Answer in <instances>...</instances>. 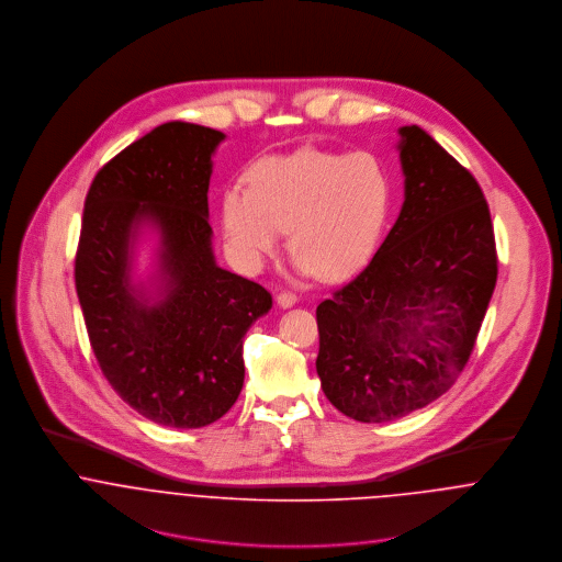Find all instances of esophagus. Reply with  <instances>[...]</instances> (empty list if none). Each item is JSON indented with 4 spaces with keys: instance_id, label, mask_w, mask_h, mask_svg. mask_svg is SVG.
Returning <instances> with one entry per match:
<instances>
[{
    "instance_id": "esophagus-1",
    "label": "esophagus",
    "mask_w": 562,
    "mask_h": 562,
    "mask_svg": "<svg viewBox=\"0 0 562 562\" xmlns=\"http://www.w3.org/2000/svg\"><path fill=\"white\" fill-rule=\"evenodd\" d=\"M299 303V296L294 294V292H281L279 296H277V305L281 307V310H290V307H294Z\"/></svg>"
}]
</instances>
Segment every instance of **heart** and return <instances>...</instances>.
<instances>
[{
  "instance_id": "obj_1",
  "label": "heart",
  "mask_w": 562,
  "mask_h": 562,
  "mask_svg": "<svg viewBox=\"0 0 562 562\" xmlns=\"http://www.w3.org/2000/svg\"><path fill=\"white\" fill-rule=\"evenodd\" d=\"M392 201V172L374 151L299 149L255 161L248 190H225L221 223L225 240L248 268L274 255L288 229L299 270L339 281L374 252Z\"/></svg>"
}]
</instances>
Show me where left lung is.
I'll list each match as a JSON object with an SVG mask.
<instances>
[{
    "label": "left lung",
    "instance_id": "obj_1",
    "mask_svg": "<svg viewBox=\"0 0 562 562\" xmlns=\"http://www.w3.org/2000/svg\"><path fill=\"white\" fill-rule=\"evenodd\" d=\"M398 134L401 216L372 261L316 310L322 392L368 424L404 417L454 385L497 281L474 175L422 127Z\"/></svg>",
    "mask_w": 562,
    "mask_h": 562
}]
</instances>
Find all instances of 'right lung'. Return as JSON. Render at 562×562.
I'll list each match as a JSON object with an SVG mask.
<instances>
[{"mask_svg":"<svg viewBox=\"0 0 562 562\" xmlns=\"http://www.w3.org/2000/svg\"><path fill=\"white\" fill-rule=\"evenodd\" d=\"M223 132L170 121L92 179L76 255V290L99 368L143 417L170 428L221 419L244 383L241 341L270 312L259 283L221 268L207 190ZM161 236L156 295L131 281L139 227Z\"/></svg>","mask_w":562,"mask_h":562,"instance_id":"obj_1","label":"right lung"}]
</instances>
